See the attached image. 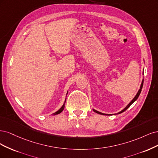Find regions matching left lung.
<instances>
[{"label":"left lung","instance_id":"left-lung-1","mask_svg":"<svg viewBox=\"0 0 158 158\" xmlns=\"http://www.w3.org/2000/svg\"><path fill=\"white\" fill-rule=\"evenodd\" d=\"M143 74H144V72H143ZM143 83H144V79H142V83H141V85H140V89L139 90L138 93H136V94L135 95V96L134 97V98L130 102L129 104L128 105H127L124 109H123V110H122L121 111H119V112H118V114H121L122 112H123V111H125L127 108H129V106H130L132 104L134 103L137 100V98H139V95H140V93H141V90H142V86H143ZM93 111H94V112L97 113V114H101V115H115V114H104V113L100 112V111H97V110H94V109H93Z\"/></svg>","mask_w":158,"mask_h":158}]
</instances>
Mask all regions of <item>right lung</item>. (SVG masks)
<instances>
[{
	"label": "right lung",
	"instance_id": "1",
	"mask_svg": "<svg viewBox=\"0 0 158 158\" xmlns=\"http://www.w3.org/2000/svg\"><path fill=\"white\" fill-rule=\"evenodd\" d=\"M68 92H67V94H68ZM65 100H66V98L65 99V102H64V104L62 105V106L61 107V108L57 111H56L55 113H54V114H52V115H58V114H60L61 112H62V111L64 110V108H65Z\"/></svg>",
	"mask_w": 158,
	"mask_h": 158
}]
</instances>
